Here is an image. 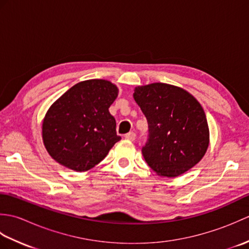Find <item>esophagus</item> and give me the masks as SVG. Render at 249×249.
Returning <instances> with one entry per match:
<instances>
[{"label": "esophagus", "mask_w": 249, "mask_h": 249, "mask_svg": "<svg viewBox=\"0 0 249 249\" xmlns=\"http://www.w3.org/2000/svg\"><path fill=\"white\" fill-rule=\"evenodd\" d=\"M124 137H125V139L130 140V141H134L136 139V134L134 133V131H130V133L126 134Z\"/></svg>", "instance_id": "1"}]
</instances>
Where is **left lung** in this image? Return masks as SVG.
<instances>
[{
	"label": "left lung",
	"mask_w": 249,
	"mask_h": 249,
	"mask_svg": "<svg viewBox=\"0 0 249 249\" xmlns=\"http://www.w3.org/2000/svg\"><path fill=\"white\" fill-rule=\"evenodd\" d=\"M134 98L145 115L149 138L142 155L158 176L176 178L201 160L209 146L203 108L192 94L167 83L135 89Z\"/></svg>",
	"instance_id": "1"
}]
</instances>
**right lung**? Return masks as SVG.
Masks as SVG:
<instances>
[{"instance_id": "1", "label": "right lung", "mask_w": 249, "mask_h": 249, "mask_svg": "<svg viewBox=\"0 0 249 249\" xmlns=\"http://www.w3.org/2000/svg\"><path fill=\"white\" fill-rule=\"evenodd\" d=\"M114 84L102 79L75 84L51 106L43 123L50 156L75 171L102 161L121 137L109 107L118 96Z\"/></svg>"}]
</instances>
